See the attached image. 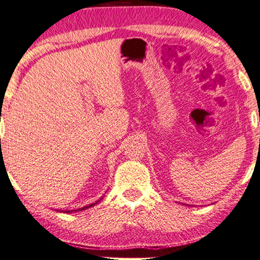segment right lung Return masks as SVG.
I'll return each instance as SVG.
<instances>
[{
	"label": "right lung",
	"mask_w": 260,
	"mask_h": 260,
	"mask_svg": "<svg viewBox=\"0 0 260 260\" xmlns=\"http://www.w3.org/2000/svg\"><path fill=\"white\" fill-rule=\"evenodd\" d=\"M101 200H103V197L99 198V200L95 201V202H94V203H92V204H89V205H86V207L79 208V209H76V210H64L63 212H67V214H70V212H76V211H82V210H87V209H89V208L94 207V205H96L98 203H99V202H100ZM57 211H58V210H57Z\"/></svg>",
	"instance_id": "obj_1"
}]
</instances>
